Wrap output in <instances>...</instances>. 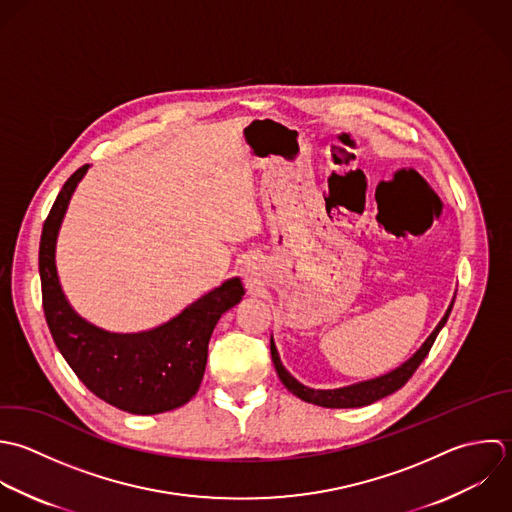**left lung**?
I'll list each match as a JSON object with an SVG mask.
<instances>
[{"label":"left lung","mask_w":512,"mask_h":512,"mask_svg":"<svg viewBox=\"0 0 512 512\" xmlns=\"http://www.w3.org/2000/svg\"><path fill=\"white\" fill-rule=\"evenodd\" d=\"M455 303V299H453ZM453 303L449 307V311L445 313V317L441 319V323L437 325V329L429 335V339L423 343V347L409 359L405 361L401 367L393 369L391 373L387 375H381L377 379H369V381H361V383H355V385H349V387H341V389H327V391H321V389H311L303 383H299L281 363L279 359V353L275 349V343L271 339V359H273V365H275V371L281 379V383L293 393L297 395L301 401L305 403H313V405H319V407H327V409H353V407H365V405H371L395 391H399L411 377L413 373L419 369V365L423 363V359L429 355L439 331L445 327L449 315H451V309H453Z\"/></svg>","instance_id":"1"}]
</instances>
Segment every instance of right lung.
Instances as JSON below:
<instances>
[{"label":"right lung","mask_w":512,"mask_h":512,"mask_svg":"<svg viewBox=\"0 0 512 512\" xmlns=\"http://www.w3.org/2000/svg\"><path fill=\"white\" fill-rule=\"evenodd\" d=\"M89 165L79 167L57 193L39 241L41 303L51 337L77 379L101 401L135 415H155L185 405L199 389L207 345L219 317L245 295L227 279L155 329L115 335L73 313L55 273V237L69 197Z\"/></svg>","instance_id":"obj_1"}]
</instances>
